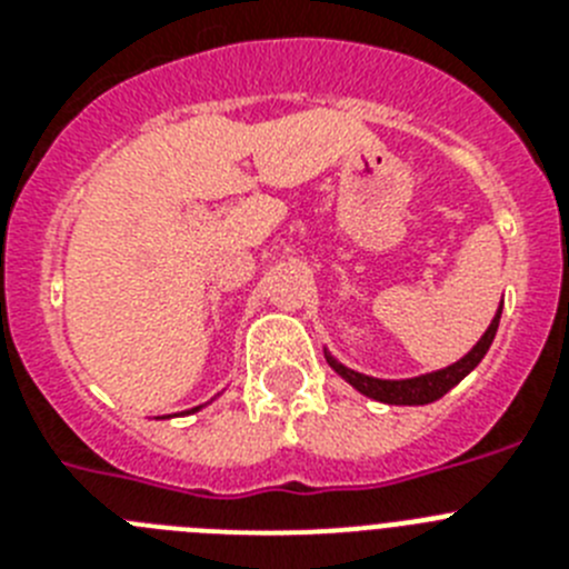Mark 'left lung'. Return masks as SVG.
Instances as JSON below:
<instances>
[{
    "mask_svg": "<svg viewBox=\"0 0 569 569\" xmlns=\"http://www.w3.org/2000/svg\"><path fill=\"white\" fill-rule=\"evenodd\" d=\"M499 319H501V308L496 310V316H492V321H490V328L485 330V336L476 341V347H472L465 359H459L456 365L445 367V370H436V373L416 376V379L390 381V379H373V376L356 373V370L345 367L341 361H336L328 350H325V359H328V365L333 367L336 373H339L347 385H353L361 396H367V399L385 401V405H430V401L441 399L447 390H453V387L459 385V381L465 379L470 370H476V365L485 359V353L490 350L492 339H496Z\"/></svg>",
    "mask_w": 569,
    "mask_h": 569,
    "instance_id": "left-lung-1",
    "label": "left lung"
}]
</instances>
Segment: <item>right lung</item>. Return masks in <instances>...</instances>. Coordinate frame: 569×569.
<instances>
[{
  "label": "right lung",
  "instance_id": "right-lung-1",
  "mask_svg": "<svg viewBox=\"0 0 569 569\" xmlns=\"http://www.w3.org/2000/svg\"><path fill=\"white\" fill-rule=\"evenodd\" d=\"M196 410H199V407H193V410H188V413H196Z\"/></svg>",
  "mask_w": 569,
  "mask_h": 569
}]
</instances>
